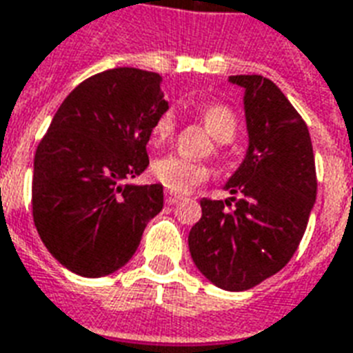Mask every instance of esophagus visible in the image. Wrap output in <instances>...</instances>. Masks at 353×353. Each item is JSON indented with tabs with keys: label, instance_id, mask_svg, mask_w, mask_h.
Masks as SVG:
<instances>
[{
	"label": "esophagus",
	"instance_id": "esophagus-1",
	"mask_svg": "<svg viewBox=\"0 0 353 353\" xmlns=\"http://www.w3.org/2000/svg\"><path fill=\"white\" fill-rule=\"evenodd\" d=\"M181 198H183L181 194H176V192H170V190H166L165 192V200L168 205H174V203H177Z\"/></svg>",
	"mask_w": 353,
	"mask_h": 353
}]
</instances>
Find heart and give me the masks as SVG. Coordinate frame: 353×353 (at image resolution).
<instances>
[{"label": "heart", "instance_id": "1", "mask_svg": "<svg viewBox=\"0 0 353 353\" xmlns=\"http://www.w3.org/2000/svg\"><path fill=\"white\" fill-rule=\"evenodd\" d=\"M198 114L207 131L219 142H230L235 137L236 120L230 107L222 103H211L198 109ZM174 133H176V117L172 111H166L153 122L152 142L155 146H163L170 141ZM152 176L163 187L176 190V192H185L198 183L205 181L209 177V168L203 163H196V161L172 153L153 163Z\"/></svg>", "mask_w": 353, "mask_h": 353}]
</instances>
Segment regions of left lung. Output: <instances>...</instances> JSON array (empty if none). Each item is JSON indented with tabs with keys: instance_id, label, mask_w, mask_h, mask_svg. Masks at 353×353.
<instances>
[{
	"instance_id": "1",
	"label": "left lung",
	"mask_w": 353,
	"mask_h": 353,
	"mask_svg": "<svg viewBox=\"0 0 353 353\" xmlns=\"http://www.w3.org/2000/svg\"><path fill=\"white\" fill-rule=\"evenodd\" d=\"M228 81L244 88L248 150L224 185L241 198H203L188 250L212 285L236 292L278 274L294 255L316 200V172L307 125L272 81ZM231 201L236 207L230 212L225 205Z\"/></svg>"
}]
</instances>
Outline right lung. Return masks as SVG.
Wrapping results in <instances>:
<instances>
[{
  "instance_id": "1",
  "label": "right lung",
  "mask_w": 353,
  "mask_h": 353,
  "mask_svg": "<svg viewBox=\"0 0 353 353\" xmlns=\"http://www.w3.org/2000/svg\"><path fill=\"white\" fill-rule=\"evenodd\" d=\"M168 101L159 74L112 68L64 99L34 153L33 220L44 246L83 278L117 272L163 203V185H134Z\"/></svg>"
}]
</instances>
